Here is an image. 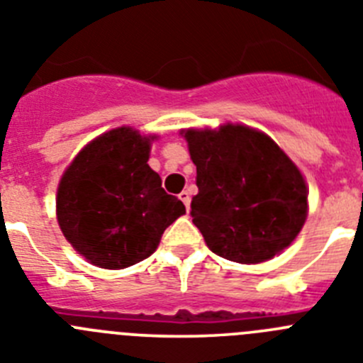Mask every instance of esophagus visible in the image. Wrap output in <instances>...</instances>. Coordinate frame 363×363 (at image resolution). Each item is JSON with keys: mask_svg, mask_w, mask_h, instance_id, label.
Instances as JSON below:
<instances>
[{"mask_svg": "<svg viewBox=\"0 0 363 363\" xmlns=\"http://www.w3.org/2000/svg\"><path fill=\"white\" fill-rule=\"evenodd\" d=\"M179 200H182V201H184V203H185V207H187V211H189V207H191V194H189V192L187 191H182V192H179Z\"/></svg>", "mask_w": 363, "mask_h": 363, "instance_id": "esophagus-1", "label": "esophagus"}]
</instances>
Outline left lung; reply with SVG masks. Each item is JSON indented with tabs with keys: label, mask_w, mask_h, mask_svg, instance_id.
Returning <instances> with one entry per match:
<instances>
[{
	"label": "left lung",
	"mask_w": 363,
	"mask_h": 363,
	"mask_svg": "<svg viewBox=\"0 0 363 363\" xmlns=\"http://www.w3.org/2000/svg\"><path fill=\"white\" fill-rule=\"evenodd\" d=\"M198 194L192 223L214 255L262 264L296 240L309 214V189L271 136L243 123L182 129Z\"/></svg>",
	"instance_id": "1"
}]
</instances>
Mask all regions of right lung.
Here are the masks:
<instances>
[{
	"label": "right lung",
	"instance_id": "1",
	"mask_svg": "<svg viewBox=\"0 0 363 363\" xmlns=\"http://www.w3.org/2000/svg\"><path fill=\"white\" fill-rule=\"evenodd\" d=\"M158 138L116 127L91 140L63 171L57 225L89 264L116 271L149 258L163 230L185 214L147 163Z\"/></svg>",
	"mask_w": 363,
	"mask_h": 363
}]
</instances>
